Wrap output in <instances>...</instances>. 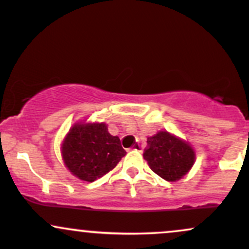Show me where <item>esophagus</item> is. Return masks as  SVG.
I'll return each mask as SVG.
<instances>
[{
  "instance_id": "34e87169",
  "label": "esophagus",
  "mask_w": 249,
  "mask_h": 249,
  "mask_svg": "<svg viewBox=\"0 0 249 249\" xmlns=\"http://www.w3.org/2000/svg\"><path fill=\"white\" fill-rule=\"evenodd\" d=\"M132 150H133V151H138V152H142V145H141V142H136V144L133 145Z\"/></svg>"
}]
</instances>
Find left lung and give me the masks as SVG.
<instances>
[{
    "label": "left lung",
    "instance_id": "obj_1",
    "mask_svg": "<svg viewBox=\"0 0 249 249\" xmlns=\"http://www.w3.org/2000/svg\"><path fill=\"white\" fill-rule=\"evenodd\" d=\"M142 156L151 170L167 181H177L186 176L196 160L192 146L167 131H159L147 138V148Z\"/></svg>",
    "mask_w": 249,
    "mask_h": 249
}]
</instances>
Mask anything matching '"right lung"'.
Returning <instances> with one entry per match:
<instances>
[{
	"instance_id": "obj_1",
	"label": "right lung",
	"mask_w": 249,
	"mask_h": 249,
	"mask_svg": "<svg viewBox=\"0 0 249 249\" xmlns=\"http://www.w3.org/2000/svg\"><path fill=\"white\" fill-rule=\"evenodd\" d=\"M126 154L121 139L104 123H76L62 144V158L73 176L92 182L102 178Z\"/></svg>"
}]
</instances>
